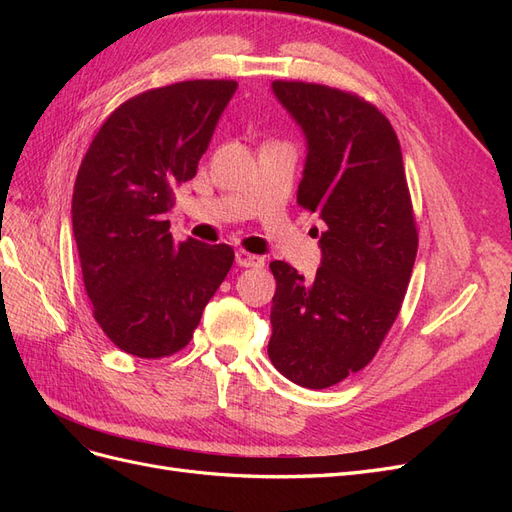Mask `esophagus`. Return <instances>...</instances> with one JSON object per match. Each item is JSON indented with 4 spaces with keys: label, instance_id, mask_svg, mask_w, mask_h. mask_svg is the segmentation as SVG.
Segmentation results:
<instances>
[{
    "label": "esophagus",
    "instance_id": "34e87169",
    "mask_svg": "<svg viewBox=\"0 0 512 512\" xmlns=\"http://www.w3.org/2000/svg\"><path fill=\"white\" fill-rule=\"evenodd\" d=\"M235 260H237L239 267H245V269L247 267H262V265H265V258H260V256L250 254V252H245V250H237Z\"/></svg>",
    "mask_w": 512,
    "mask_h": 512
}]
</instances>
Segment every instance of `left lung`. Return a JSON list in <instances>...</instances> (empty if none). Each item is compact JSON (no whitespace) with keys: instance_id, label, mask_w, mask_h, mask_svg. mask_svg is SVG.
Returning <instances> with one entry per match:
<instances>
[{"instance_id":"1","label":"left lung","mask_w":512,"mask_h":512,"mask_svg":"<svg viewBox=\"0 0 512 512\" xmlns=\"http://www.w3.org/2000/svg\"><path fill=\"white\" fill-rule=\"evenodd\" d=\"M307 138L297 203L327 224L314 282L273 260L269 359L305 389H329L374 359L406 297L418 232L397 134L350 91L273 81ZM318 232V230H316Z\"/></svg>"}]
</instances>
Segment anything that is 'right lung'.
Returning a JSON list of instances; mask_svg holds the SVG:
<instances>
[{
    "instance_id": "right-lung-1",
    "label": "right lung",
    "mask_w": 512,
    "mask_h": 512,
    "mask_svg": "<svg viewBox=\"0 0 512 512\" xmlns=\"http://www.w3.org/2000/svg\"><path fill=\"white\" fill-rule=\"evenodd\" d=\"M235 81H183L143 91L102 123L81 162L72 232L94 318L141 359L188 346L235 260L226 243H175L166 213L196 175Z\"/></svg>"
}]
</instances>
